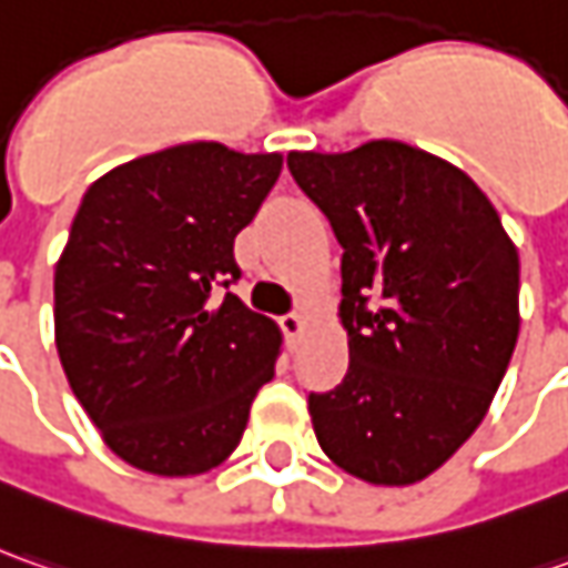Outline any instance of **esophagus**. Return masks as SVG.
<instances>
[{"label": "esophagus", "mask_w": 568, "mask_h": 568, "mask_svg": "<svg viewBox=\"0 0 568 568\" xmlns=\"http://www.w3.org/2000/svg\"><path fill=\"white\" fill-rule=\"evenodd\" d=\"M280 326H283L288 345H295V339L302 336V329H304V317L302 314H285V317H280Z\"/></svg>", "instance_id": "34e87169"}]
</instances>
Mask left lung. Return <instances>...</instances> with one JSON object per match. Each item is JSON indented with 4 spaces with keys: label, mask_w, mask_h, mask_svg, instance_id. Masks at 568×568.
I'll return each mask as SVG.
<instances>
[{
    "label": "left lung",
    "mask_w": 568,
    "mask_h": 568,
    "mask_svg": "<svg viewBox=\"0 0 568 568\" xmlns=\"http://www.w3.org/2000/svg\"><path fill=\"white\" fill-rule=\"evenodd\" d=\"M343 245L348 371L307 412L367 484L427 478L475 434L518 339V251L462 169L399 141L288 153Z\"/></svg>",
    "instance_id": "left-lung-1"
}]
</instances>
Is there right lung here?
Wrapping results in <instances>:
<instances>
[{
    "label": "right lung",
    "mask_w": 568,
    "mask_h": 568,
    "mask_svg": "<svg viewBox=\"0 0 568 568\" xmlns=\"http://www.w3.org/2000/svg\"><path fill=\"white\" fill-rule=\"evenodd\" d=\"M280 169V153L179 144L106 172L78 206L52 285L55 348L109 449L141 471L216 468L273 381L280 326L229 285L235 235Z\"/></svg>",
    "instance_id": "1"
}]
</instances>
